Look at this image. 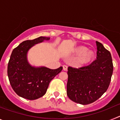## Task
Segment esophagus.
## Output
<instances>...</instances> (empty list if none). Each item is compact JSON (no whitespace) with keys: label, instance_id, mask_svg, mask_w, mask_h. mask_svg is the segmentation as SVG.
Here are the masks:
<instances>
[{"label":"esophagus","instance_id":"1","mask_svg":"<svg viewBox=\"0 0 120 120\" xmlns=\"http://www.w3.org/2000/svg\"><path fill=\"white\" fill-rule=\"evenodd\" d=\"M67 68H68V67L65 65H63V70L64 71H67Z\"/></svg>","mask_w":120,"mask_h":120}]
</instances>
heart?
I'll list each match as a JSON object with an SVG mask.
<instances>
[{
    "mask_svg": "<svg viewBox=\"0 0 120 120\" xmlns=\"http://www.w3.org/2000/svg\"><path fill=\"white\" fill-rule=\"evenodd\" d=\"M86 47L84 46H80L76 49L75 53L76 55H82L79 58V62L81 64H86L89 62L93 59L94 53L92 51H86Z\"/></svg>",
    "mask_w": 120,
    "mask_h": 120,
    "instance_id": "1",
    "label": "heart"
}]
</instances>
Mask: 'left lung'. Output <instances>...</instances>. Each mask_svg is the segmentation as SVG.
<instances>
[{"instance_id":"8db88e82","label":"left lung","mask_w":120,"mask_h":120,"mask_svg":"<svg viewBox=\"0 0 120 120\" xmlns=\"http://www.w3.org/2000/svg\"><path fill=\"white\" fill-rule=\"evenodd\" d=\"M97 59L87 66L68 67L67 94L72 101L88 105L96 101L108 90L113 73L111 53L96 41Z\"/></svg>"}]
</instances>
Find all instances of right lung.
Here are the masks:
<instances>
[{"label":"right lung","mask_w":120,"mask_h":120,"mask_svg":"<svg viewBox=\"0 0 120 120\" xmlns=\"http://www.w3.org/2000/svg\"><path fill=\"white\" fill-rule=\"evenodd\" d=\"M49 40V37H40L26 40L12 50L8 62V76L11 85L18 96L30 100L43 97L51 80L62 71V67L55 70L45 67H35L27 61L29 50L35 44Z\"/></svg>","instance_id":"1"}]
</instances>
